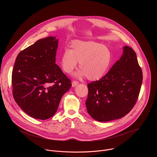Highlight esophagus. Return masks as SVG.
Returning a JSON list of instances; mask_svg holds the SVG:
<instances>
[{
	"mask_svg": "<svg viewBox=\"0 0 157 157\" xmlns=\"http://www.w3.org/2000/svg\"><path fill=\"white\" fill-rule=\"evenodd\" d=\"M78 84H79V82H78V81H73L72 82V86H73V87H75V86H77Z\"/></svg>",
	"mask_w": 157,
	"mask_h": 157,
	"instance_id": "obj_1",
	"label": "esophagus"
}]
</instances>
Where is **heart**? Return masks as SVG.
<instances>
[{
  "mask_svg": "<svg viewBox=\"0 0 157 157\" xmlns=\"http://www.w3.org/2000/svg\"><path fill=\"white\" fill-rule=\"evenodd\" d=\"M112 61L110 50L101 44L92 41L74 40L69 50H65L61 56L60 64L63 71L70 73L79 61L81 69L76 76H86L90 81L102 78L107 73Z\"/></svg>",
  "mask_w": 157,
  "mask_h": 157,
  "instance_id": "1",
  "label": "heart"
}]
</instances>
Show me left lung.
Instances as JSON below:
<instances>
[{"label": "left lung", "mask_w": 157, "mask_h": 157, "mask_svg": "<svg viewBox=\"0 0 157 157\" xmlns=\"http://www.w3.org/2000/svg\"><path fill=\"white\" fill-rule=\"evenodd\" d=\"M100 80L87 84V113L99 122L118 119L135 105L140 91L143 75L137 55L129 47Z\"/></svg>", "instance_id": "8db88e82"}]
</instances>
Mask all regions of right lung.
I'll list each match as a JSON object with an SVG mask.
<instances>
[{"instance_id": "1", "label": "right lung", "mask_w": 157, "mask_h": 157, "mask_svg": "<svg viewBox=\"0 0 157 157\" xmlns=\"http://www.w3.org/2000/svg\"><path fill=\"white\" fill-rule=\"evenodd\" d=\"M58 40L48 36L20 52L12 70L13 96L26 114L45 120L57 111L71 80L55 63Z\"/></svg>"}]
</instances>
